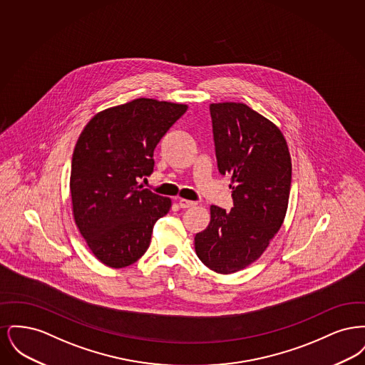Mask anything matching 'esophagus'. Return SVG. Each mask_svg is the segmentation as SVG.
Wrapping results in <instances>:
<instances>
[{"mask_svg":"<svg viewBox=\"0 0 365 365\" xmlns=\"http://www.w3.org/2000/svg\"><path fill=\"white\" fill-rule=\"evenodd\" d=\"M178 202H179V207L183 209L191 208V207H195V205H197V202L190 201V200H185V198H180Z\"/></svg>","mask_w":365,"mask_h":365,"instance_id":"1","label":"esophagus"}]
</instances>
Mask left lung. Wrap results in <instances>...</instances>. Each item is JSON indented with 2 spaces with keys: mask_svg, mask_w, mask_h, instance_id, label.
Here are the masks:
<instances>
[{
  "mask_svg": "<svg viewBox=\"0 0 365 365\" xmlns=\"http://www.w3.org/2000/svg\"><path fill=\"white\" fill-rule=\"evenodd\" d=\"M209 108L217 167L231 176L234 208L210 205V222L195 234L194 247L209 269L228 275L257 260L283 225L292 157L278 125L247 105Z\"/></svg>",
  "mask_w": 365,
  "mask_h": 365,
  "instance_id": "1",
  "label": "left lung"
}]
</instances>
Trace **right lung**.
Returning <instances> with one entry per match:
<instances>
[{"label": "right lung", "mask_w": 365, "mask_h": 365, "mask_svg": "<svg viewBox=\"0 0 365 365\" xmlns=\"http://www.w3.org/2000/svg\"><path fill=\"white\" fill-rule=\"evenodd\" d=\"M187 108L137 98L96 113L81 133L71 164L72 216L106 267L139 260L171 208V198L142 189L138 178L152 174L157 143Z\"/></svg>", "instance_id": "right-lung-1"}]
</instances>
